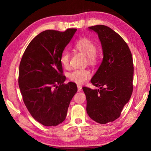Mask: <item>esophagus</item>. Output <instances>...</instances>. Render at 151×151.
<instances>
[{
  "instance_id": "34e87169",
  "label": "esophagus",
  "mask_w": 151,
  "mask_h": 151,
  "mask_svg": "<svg viewBox=\"0 0 151 151\" xmlns=\"http://www.w3.org/2000/svg\"><path fill=\"white\" fill-rule=\"evenodd\" d=\"M77 88H78V91L81 92L82 91V87L80 85H77Z\"/></svg>"
}]
</instances>
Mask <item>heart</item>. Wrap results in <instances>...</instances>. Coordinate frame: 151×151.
Wrapping results in <instances>:
<instances>
[{"label":"heart","instance_id":"1","mask_svg":"<svg viewBox=\"0 0 151 151\" xmlns=\"http://www.w3.org/2000/svg\"><path fill=\"white\" fill-rule=\"evenodd\" d=\"M75 48L81 52L88 57V63L94 65L98 61V57L96 55V47L94 43L86 38H83L78 40L75 44ZM60 64L64 67L67 68L70 65V55L68 51L65 50L60 57ZM91 76V72L86 69H76L68 75L71 81L78 85H83Z\"/></svg>","mask_w":151,"mask_h":151}]
</instances>
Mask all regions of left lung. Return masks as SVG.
<instances>
[{"instance_id": "1", "label": "left lung", "mask_w": 151, "mask_h": 151, "mask_svg": "<svg viewBox=\"0 0 151 151\" xmlns=\"http://www.w3.org/2000/svg\"><path fill=\"white\" fill-rule=\"evenodd\" d=\"M95 32L103 48V58L91 83L99 89L83 87L86 112L100 124L115 121L131 99L134 67L129 47L119 34L109 27H88Z\"/></svg>"}]
</instances>
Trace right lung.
Wrapping results in <instances>:
<instances>
[{"label":"right lung","mask_w":151,"mask_h":151,"mask_svg":"<svg viewBox=\"0 0 151 151\" xmlns=\"http://www.w3.org/2000/svg\"><path fill=\"white\" fill-rule=\"evenodd\" d=\"M76 31L47 30L33 39L19 65V86L28 111L44 126L65 121L70 101L77 92L75 83L65 84L60 57Z\"/></svg>","instance_id":"add662e5"}]
</instances>
